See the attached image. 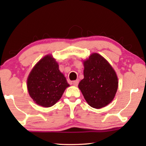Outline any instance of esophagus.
<instances>
[{"label":"esophagus","mask_w":146,"mask_h":146,"mask_svg":"<svg viewBox=\"0 0 146 146\" xmlns=\"http://www.w3.org/2000/svg\"><path fill=\"white\" fill-rule=\"evenodd\" d=\"M73 84L75 86H77L78 84V80H76L73 82Z\"/></svg>","instance_id":"obj_1"}]
</instances>
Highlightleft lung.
I'll return each mask as SVG.
<instances>
[{"label":"left lung","mask_w":146,"mask_h":146,"mask_svg":"<svg viewBox=\"0 0 146 146\" xmlns=\"http://www.w3.org/2000/svg\"><path fill=\"white\" fill-rule=\"evenodd\" d=\"M84 78L78 88L91 107L100 109L114 98L118 89V78L110 63L98 53L84 61Z\"/></svg>","instance_id":"left-lung-1"}]
</instances>
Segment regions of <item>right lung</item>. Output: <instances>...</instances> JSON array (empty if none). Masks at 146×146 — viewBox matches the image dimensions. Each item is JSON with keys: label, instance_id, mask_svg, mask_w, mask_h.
Instances as JSON below:
<instances>
[{"label": "right lung", "instance_id": "1", "mask_svg": "<svg viewBox=\"0 0 146 146\" xmlns=\"http://www.w3.org/2000/svg\"><path fill=\"white\" fill-rule=\"evenodd\" d=\"M69 86L58 63L49 55L38 62L27 80L29 96L36 104L45 108L55 105Z\"/></svg>", "mask_w": 146, "mask_h": 146}]
</instances>
